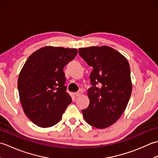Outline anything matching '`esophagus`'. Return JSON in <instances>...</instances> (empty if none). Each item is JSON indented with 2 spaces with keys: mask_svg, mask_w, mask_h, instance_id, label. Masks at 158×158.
<instances>
[{
  "mask_svg": "<svg viewBox=\"0 0 158 158\" xmlns=\"http://www.w3.org/2000/svg\"><path fill=\"white\" fill-rule=\"evenodd\" d=\"M82 94V91L81 90H79L78 92H75V96H81Z\"/></svg>",
  "mask_w": 158,
  "mask_h": 158,
  "instance_id": "34e87169",
  "label": "esophagus"
}]
</instances>
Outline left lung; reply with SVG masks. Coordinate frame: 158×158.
<instances>
[{
    "label": "left lung",
    "mask_w": 158,
    "mask_h": 158,
    "mask_svg": "<svg viewBox=\"0 0 158 158\" xmlns=\"http://www.w3.org/2000/svg\"><path fill=\"white\" fill-rule=\"evenodd\" d=\"M79 53L93 67L89 75L92 86L88 91L89 105L82 113L90 126L105 128L118 120L130 100L132 85L129 63L108 46L80 48Z\"/></svg>",
    "instance_id": "left-lung-1"
}]
</instances>
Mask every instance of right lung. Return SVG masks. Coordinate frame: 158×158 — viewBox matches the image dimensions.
I'll use <instances>...</instances> for the list:
<instances>
[{"label":"right lung","mask_w":158,"mask_h":158,"mask_svg":"<svg viewBox=\"0 0 158 158\" xmlns=\"http://www.w3.org/2000/svg\"><path fill=\"white\" fill-rule=\"evenodd\" d=\"M77 53V49L46 46L32 53L23 65L18 81L20 102L26 115L38 126L58 123L72 102L63 69Z\"/></svg>","instance_id":"right-lung-1"}]
</instances>
